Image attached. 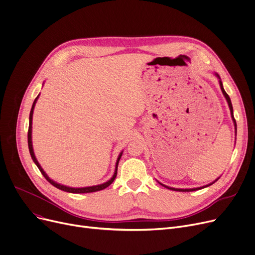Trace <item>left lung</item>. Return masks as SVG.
I'll return each mask as SVG.
<instances>
[{
    "instance_id": "left-lung-1",
    "label": "left lung",
    "mask_w": 255,
    "mask_h": 255,
    "mask_svg": "<svg viewBox=\"0 0 255 255\" xmlns=\"http://www.w3.org/2000/svg\"><path fill=\"white\" fill-rule=\"evenodd\" d=\"M215 74V76L219 79V86H220V89H221V91H222V94H223V96L225 97V99H226V101H227V104H229V107H230V111H231V116H232V119H233V122H234V126H235V131H236V135H237V123H236V120H235V118H234V111H233V104H232V101H231V98H230V96L227 95L226 94V92H225V90H224V88H223V85H222V82H221V78H220V76L218 75V73H214ZM220 179V177L219 178H217L215 181L214 182H212V183H210V184H208V185H206V186H203V187H197V188H190V189H181V188H173V187H168V186H166V185H164V184H162V183H160V182H158L160 185H162L163 187H165V188H167V189H169V190H173V191H182V192H189V191H195V190H199V189H203V188H206V187H208V186H211L212 184H214L215 183L216 181H218Z\"/></svg>"
}]
</instances>
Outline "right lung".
Returning a JSON list of instances; mask_svg holds the SVG:
<instances>
[{
	"instance_id": "add662e5",
	"label": "right lung",
	"mask_w": 255,
	"mask_h": 255,
	"mask_svg": "<svg viewBox=\"0 0 255 255\" xmlns=\"http://www.w3.org/2000/svg\"><path fill=\"white\" fill-rule=\"evenodd\" d=\"M39 98V95L36 97V99L34 100V103L32 105V109H31V113H30V118H29V131H28V144H29V151H30V154H31V157L33 159L34 163L37 165V167L39 168V170L41 171V173L43 175V177L52 185L57 187L58 189H61L63 191H66V192H70V193H90V192H96V191H100V190H103L105 189L106 187H109L116 179L117 177V172H118V165H119V161L121 157H122V154H123V151L120 153L118 159H117V163H116V169H115V172H114V176L111 178V180H109L107 182L103 183V184H100V185H95V186H90V187H82V188H74V187H69V186H65V185H62V184H59L57 182H55L53 180H51L47 175L46 172L43 170V168L41 167V165L39 164L37 158L35 157V154H34V150H33V143H32V121H33V113H34V107H35V104L37 102Z\"/></svg>"
}]
</instances>
